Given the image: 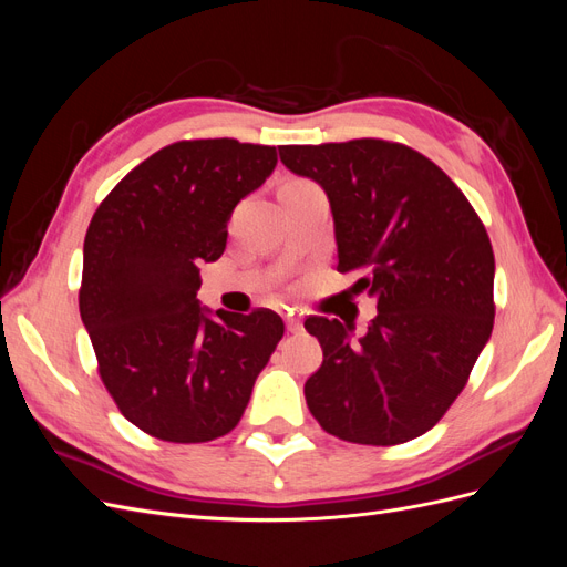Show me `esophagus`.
<instances>
[{"label":"esophagus","instance_id":"1","mask_svg":"<svg viewBox=\"0 0 567 567\" xmlns=\"http://www.w3.org/2000/svg\"><path fill=\"white\" fill-rule=\"evenodd\" d=\"M286 329L290 331V333H298V331H302V321L298 319V317H286Z\"/></svg>","mask_w":567,"mask_h":567}]
</instances>
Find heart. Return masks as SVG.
<instances>
[{
	"label": "heart",
	"instance_id": "b5f03b06",
	"mask_svg": "<svg viewBox=\"0 0 567 567\" xmlns=\"http://www.w3.org/2000/svg\"><path fill=\"white\" fill-rule=\"evenodd\" d=\"M307 184H310V182H305V179H288L284 186H307ZM281 186V188H284Z\"/></svg>",
	"mask_w": 567,
	"mask_h": 567
}]
</instances>
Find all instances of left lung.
<instances>
[{
	"label": "left lung",
	"instance_id": "1",
	"mask_svg": "<svg viewBox=\"0 0 567 567\" xmlns=\"http://www.w3.org/2000/svg\"><path fill=\"white\" fill-rule=\"evenodd\" d=\"M290 173L329 196L338 271L379 315L357 342L350 323L305 321L323 350L305 400L326 433L390 447L447 414L492 336L494 252L461 188L398 142L279 146Z\"/></svg>",
	"mask_w": 567,
	"mask_h": 567
}]
</instances>
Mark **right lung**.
Returning <instances> with one entry per match:
<instances>
[{
    "mask_svg": "<svg viewBox=\"0 0 567 567\" xmlns=\"http://www.w3.org/2000/svg\"><path fill=\"white\" fill-rule=\"evenodd\" d=\"M274 165V146L175 142L120 179L90 221L80 317L120 414L151 437L196 444L234 431L284 336L277 312L210 319L196 300L200 262L225 252L236 203Z\"/></svg>",
    "mask_w": 567,
    "mask_h": 567,
    "instance_id": "1",
    "label": "right lung"
}]
</instances>
